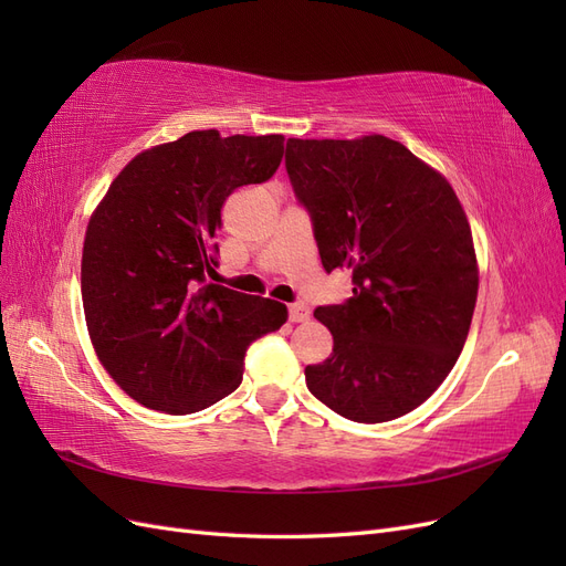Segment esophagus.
<instances>
[{"label":"esophagus","mask_w":566,"mask_h":566,"mask_svg":"<svg viewBox=\"0 0 566 566\" xmlns=\"http://www.w3.org/2000/svg\"><path fill=\"white\" fill-rule=\"evenodd\" d=\"M287 318L293 321V323H302V321H306V318H310V306H306L304 302L290 304V306H287Z\"/></svg>","instance_id":"esophagus-1"}]
</instances>
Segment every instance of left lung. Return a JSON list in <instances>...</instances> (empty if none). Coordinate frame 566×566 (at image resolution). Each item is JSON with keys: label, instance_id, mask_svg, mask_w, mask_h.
<instances>
[{"label": "left lung", "instance_id": "1", "mask_svg": "<svg viewBox=\"0 0 566 566\" xmlns=\"http://www.w3.org/2000/svg\"><path fill=\"white\" fill-rule=\"evenodd\" d=\"M285 169L310 212L325 271H352V297L316 306L333 354L306 387L354 422L418 408L455 366L476 302V256L451 184L382 134L287 139Z\"/></svg>", "mask_w": 566, "mask_h": 566}]
</instances>
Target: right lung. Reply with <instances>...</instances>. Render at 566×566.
Wrapping results in <instances>:
<instances>
[{"mask_svg":"<svg viewBox=\"0 0 566 566\" xmlns=\"http://www.w3.org/2000/svg\"><path fill=\"white\" fill-rule=\"evenodd\" d=\"M283 142L188 132L136 156L92 214L84 318L98 361L146 408L188 416L229 397L248 347L285 323V304L205 281L219 264L221 205L273 177Z\"/></svg>","mask_w":566,"mask_h":566,"instance_id":"add662e5","label":"right lung"}]
</instances>
